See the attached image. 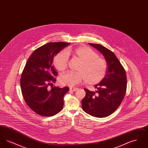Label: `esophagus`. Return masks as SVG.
I'll list each match as a JSON object with an SVG mask.
<instances>
[{"mask_svg": "<svg viewBox=\"0 0 148 148\" xmlns=\"http://www.w3.org/2000/svg\"><path fill=\"white\" fill-rule=\"evenodd\" d=\"M70 89H71V90H73V91L75 92V91L77 90V89H78V88H76V87H71V88H70Z\"/></svg>", "mask_w": 148, "mask_h": 148, "instance_id": "1", "label": "esophagus"}]
</instances>
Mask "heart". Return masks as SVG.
<instances>
[{
    "mask_svg": "<svg viewBox=\"0 0 148 148\" xmlns=\"http://www.w3.org/2000/svg\"><path fill=\"white\" fill-rule=\"evenodd\" d=\"M68 54L75 56L82 62L80 71H69L61 74L59 82L63 84L74 86L86 80V82L97 84L105 77L106 65L105 61L98 57V54L90 48L84 45L74 50H69L57 54L54 58V64L60 71L66 69L68 65Z\"/></svg>",
    "mask_w": 148,
    "mask_h": 148,
    "instance_id": "1",
    "label": "heart"
}]
</instances>
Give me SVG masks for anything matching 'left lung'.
<instances>
[{
	"mask_svg": "<svg viewBox=\"0 0 148 148\" xmlns=\"http://www.w3.org/2000/svg\"><path fill=\"white\" fill-rule=\"evenodd\" d=\"M104 56L108 69L106 76L95 85L96 92L85 88L86 95L82 101L85 113L97 118H104L113 114L119 106L127 90L125 71L114 53L105 47L89 43Z\"/></svg>",
	"mask_w": 148,
	"mask_h": 148,
	"instance_id": "left-lung-1",
	"label": "left lung"
}]
</instances>
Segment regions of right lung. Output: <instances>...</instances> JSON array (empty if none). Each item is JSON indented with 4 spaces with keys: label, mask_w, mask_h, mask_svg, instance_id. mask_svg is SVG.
Returning <instances> with one entry per match:
<instances>
[{
    "label": "right lung",
    "mask_w": 148,
    "mask_h": 148,
    "mask_svg": "<svg viewBox=\"0 0 148 148\" xmlns=\"http://www.w3.org/2000/svg\"><path fill=\"white\" fill-rule=\"evenodd\" d=\"M69 44L49 42L37 48L23 71L20 81L23 97L29 107L40 116H51L63 109L64 96L69 88L53 86L58 73L53 62L54 56Z\"/></svg>",
    "instance_id": "right-lung-1"
}]
</instances>
